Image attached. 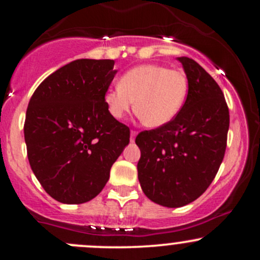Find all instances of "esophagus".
<instances>
[{
	"label": "esophagus",
	"instance_id": "34e87169",
	"mask_svg": "<svg viewBox=\"0 0 260 260\" xmlns=\"http://www.w3.org/2000/svg\"><path fill=\"white\" fill-rule=\"evenodd\" d=\"M137 134H138V132H137V131H134V129L131 131V142H132V143L134 142V139H136Z\"/></svg>",
	"mask_w": 260,
	"mask_h": 260
}]
</instances>
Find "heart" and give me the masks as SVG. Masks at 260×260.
I'll use <instances>...</instances> for the list:
<instances>
[{
	"label": "heart",
	"mask_w": 260,
	"mask_h": 260,
	"mask_svg": "<svg viewBox=\"0 0 260 260\" xmlns=\"http://www.w3.org/2000/svg\"><path fill=\"white\" fill-rule=\"evenodd\" d=\"M188 79L182 71L162 64H140L127 71L118 88L105 94L110 115L121 120L132 109L144 126L157 128L171 122L183 106Z\"/></svg>",
	"instance_id": "heart-1"
}]
</instances>
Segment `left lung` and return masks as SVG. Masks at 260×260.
Instances as JSON below:
<instances>
[{
	"instance_id": "1",
	"label": "left lung",
	"mask_w": 260,
	"mask_h": 260,
	"mask_svg": "<svg viewBox=\"0 0 260 260\" xmlns=\"http://www.w3.org/2000/svg\"><path fill=\"white\" fill-rule=\"evenodd\" d=\"M188 94L177 116L165 126L143 131L138 178L150 201L169 208L189 204L210 186L228 144L230 113L213 77L189 57H178Z\"/></svg>"
}]
</instances>
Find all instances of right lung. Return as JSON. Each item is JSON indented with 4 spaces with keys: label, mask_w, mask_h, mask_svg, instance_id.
Returning <instances> with one entry per match:
<instances>
[{
    "label": "right lung",
    "mask_w": 260,
    "mask_h": 260,
    "mask_svg": "<svg viewBox=\"0 0 260 260\" xmlns=\"http://www.w3.org/2000/svg\"><path fill=\"white\" fill-rule=\"evenodd\" d=\"M113 66V59L71 62L45 78L29 101V164L57 202L82 204L95 198L129 143V128L112 117L105 104Z\"/></svg>",
    "instance_id": "add662e5"
}]
</instances>
